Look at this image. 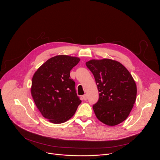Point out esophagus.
I'll return each mask as SVG.
<instances>
[{"mask_svg":"<svg viewBox=\"0 0 160 160\" xmlns=\"http://www.w3.org/2000/svg\"><path fill=\"white\" fill-rule=\"evenodd\" d=\"M82 98H83V100L86 101V100L87 99V94H85V95H83V96H82Z\"/></svg>","mask_w":160,"mask_h":160,"instance_id":"1","label":"esophagus"}]
</instances>
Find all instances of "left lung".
Here are the masks:
<instances>
[{
	"mask_svg": "<svg viewBox=\"0 0 160 160\" xmlns=\"http://www.w3.org/2000/svg\"><path fill=\"white\" fill-rule=\"evenodd\" d=\"M86 66L94 76L99 100L93 106L97 118L108 126H115L128 117L137 96V85L127 68L111 59H91Z\"/></svg>",
	"mask_w": 160,
	"mask_h": 160,
	"instance_id": "1",
	"label": "left lung"
}]
</instances>
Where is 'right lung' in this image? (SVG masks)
Masks as SVG:
<instances>
[{
    "mask_svg": "<svg viewBox=\"0 0 160 160\" xmlns=\"http://www.w3.org/2000/svg\"><path fill=\"white\" fill-rule=\"evenodd\" d=\"M78 57L58 55L49 59L35 72L31 94L34 102L49 122L62 123L75 113L81 100L70 78V71L80 61Z\"/></svg>",
    "mask_w": 160,
    "mask_h": 160,
    "instance_id": "right-lung-1",
    "label": "right lung"
}]
</instances>
